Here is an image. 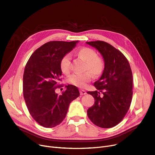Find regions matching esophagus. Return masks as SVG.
Listing matches in <instances>:
<instances>
[{"mask_svg":"<svg viewBox=\"0 0 155 155\" xmlns=\"http://www.w3.org/2000/svg\"><path fill=\"white\" fill-rule=\"evenodd\" d=\"M80 93L81 95H85L87 94L86 91L85 90H83V89H80Z\"/></svg>","mask_w":155,"mask_h":155,"instance_id":"esophagus-1","label":"esophagus"}]
</instances>
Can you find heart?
Returning a JSON list of instances; mask_svg holds the SVG:
<instances>
[{"label": "heart", "mask_w": 155, "mask_h": 155, "mask_svg": "<svg viewBox=\"0 0 155 155\" xmlns=\"http://www.w3.org/2000/svg\"><path fill=\"white\" fill-rule=\"evenodd\" d=\"M77 55L86 61L85 70H88L83 73H75L71 75L68 78L70 84L80 87L84 88L87 84L91 82L92 75L99 76L103 73L105 69V61L104 59L97 54L93 49L84 47L80 49L77 52ZM71 56L69 54L64 55L60 61V66L61 71L64 74H68L70 71Z\"/></svg>", "instance_id": "1"}]
</instances>
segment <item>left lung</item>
<instances>
[{
	"mask_svg": "<svg viewBox=\"0 0 155 155\" xmlns=\"http://www.w3.org/2000/svg\"><path fill=\"white\" fill-rule=\"evenodd\" d=\"M86 43L100 52L105 64L102 76L94 84L97 91L87 92L95 99L93 106L87 110V115L97 126L112 127L123 120L131 105L132 71L125 56L110 44L102 41Z\"/></svg>",
	"mask_w": 155,
	"mask_h": 155,
	"instance_id": "1",
	"label": "left lung"
}]
</instances>
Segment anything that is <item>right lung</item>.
Instances as JSON below:
<instances>
[{"instance_id": "1", "label": "right lung", "mask_w": 155, "mask_h": 155, "mask_svg": "<svg viewBox=\"0 0 155 155\" xmlns=\"http://www.w3.org/2000/svg\"><path fill=\"white\" fill-rule=\"evenodd\" d=\"M76 41H53L42 45L32 54L23 75V95L30 114L37 123L51 128L66 117L69 105L80 92L77 87L66 85L59 95L55 92L62 71V57L76 46Z\"/></svg>"}]
</instances>
